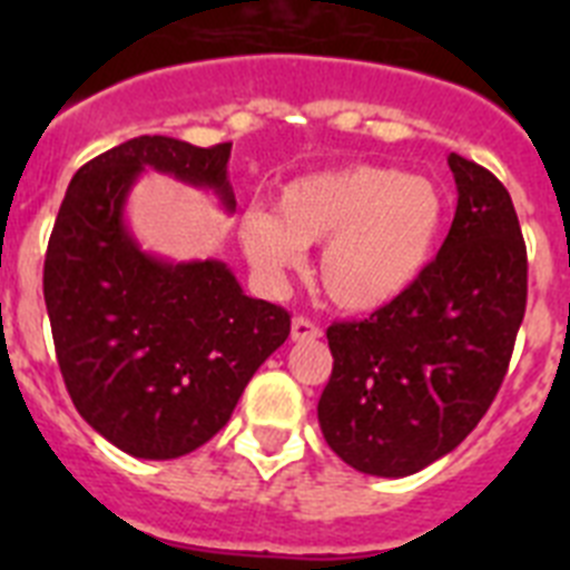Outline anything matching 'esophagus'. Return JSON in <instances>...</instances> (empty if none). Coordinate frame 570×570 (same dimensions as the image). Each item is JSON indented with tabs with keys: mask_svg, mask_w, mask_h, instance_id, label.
Segmentation results:
<instances>
[{
	"mask_svg": "<svg viewBox=\"0 0 570 570\" xmlns=\"http://www.w3.org/2000/svg\"><path fill=\"white\" fill-rule=\"evenodd\" d=\"M320 336H322V328L316 325V322H311L308 316H296V320L291 322V340L294 342L320 340Z\"/></svg>",
	"mask_w": 570,
	"mask_h": 570,
	"instance_id": "obj_1",
	"label": "esophagus"
}]
</instances>
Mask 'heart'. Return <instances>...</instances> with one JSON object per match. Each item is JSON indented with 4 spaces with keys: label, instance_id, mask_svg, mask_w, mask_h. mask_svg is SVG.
I'll list each match as a JSON object with an SVG mask.
<instances>
[{
    "label": "heart",
    "instance_id": "1",
    "mask_svg": "<svg viewBox=\"0 0 570 570\" xmlns=\"http://www.w3.org/2000/svg\"><path fill=\"white\" fill-rule=\"evenodd\" d=\"M442 219L445 199L431 179L354 165L282 185L276 210L239 216V242L262 274L299 268L305 245L325 242L322 291L345 311H374L420 279Z\"/></svg>",
    "mask_w": 570,
    "mask_h": 570
}]
</instances>
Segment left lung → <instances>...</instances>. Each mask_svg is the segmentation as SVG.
I'll list each match as a JSON object with an SVG mask.
<instances>
[{"label": "left lung", "mask_w": 570, "mask_h": 570, "mask_svg": "<svg viewBox=\"0 0 570 570\" xmlns=\"http://www.w3.org/2000/svg\"><path fill=\"white\" fill-rule=\"evenodd\" d=\"M456 214L436 259L367 320L334 322L320 428L342 462L407 476L485 416L525 316L528 254L505 185L451 154Z\"/></svg>", "instance_id": "1"}]
</instances>
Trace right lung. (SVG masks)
Returning <instances> with one entry per match:
<instances>
[{"label":"right lung","mask_w":570,"mask_h":570,"mask_svg":"<svg viewBox=\"0 0 570 570\" xmlns=\"http://www.w3.org/2000/svg\"><path fill=\"white\" fill-rule=\"evenodd\" d=\"M230 142L196 148L136 136L70 179L45 254V305L70 400L94 431L139 460H176L219 434L291 314L242 294L225 262H165L125 228L145 168L210 188L236 208Z\"/></svg>","instance_id":"obj_1"}]
</instances>
